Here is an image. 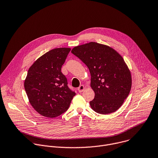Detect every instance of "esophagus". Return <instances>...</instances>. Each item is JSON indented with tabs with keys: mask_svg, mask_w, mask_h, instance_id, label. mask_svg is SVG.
I'll list each match as a JSON object with an SVG mask.
<instances>
[{
	"mask_svg": "<svg viewBox=\"0 0 158 158\" xmlns=\"http://www.w3.org/2000/svg\"><path fill=\"white\" fill-rule=\"evenodd\" d=\"M77 90L79 92H81L82 91H84L85 90V87L83 85H81L78 88H77Z\"/></svg>",
	"mask_w": 158,
	"mask_h": 158,
	"instance_id": "34e87169",
	"label": "esophagus"
}]
</instances>
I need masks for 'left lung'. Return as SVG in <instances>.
<instances>
[{"instance_id": "left-lung-1", "label": "left lung", "mask_w": 158, "mask_h": 158, "mask_svg": "<svg viewBox=\"0 0 158 158\" xmlns=\"http://www.w3.org/2000/svg\"><path fill=\"white\" fill-rule=\"evenodd\" d=\"M71 52L89 69L95 92L91 108L103 115L117 110L131 87V73L123 58L112 48L95 42L76 46Z\"/></svg>"}]
</instances>
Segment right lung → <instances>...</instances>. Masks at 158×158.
<instances>
[{"label":"right lung","instance_id":"1","mask_svg":"<svg viewBox=\"0 0 158 158\" xmlns=\"http://www.w3.org/2000/svg\"><path fill=\"white\" fill-rule=\"evenodd\" d=\"M70 51L68 48L51 49L28 69L25 89L32 107L44 117L55 118L66 112L76 95L61 72Z\"/></svg>","mask_w":158,"mask_h":158}]
</instances>
